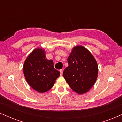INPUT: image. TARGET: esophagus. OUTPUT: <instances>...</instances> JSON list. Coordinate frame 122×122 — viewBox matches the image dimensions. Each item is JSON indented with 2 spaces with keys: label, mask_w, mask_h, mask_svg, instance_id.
Here are the masks:
<instances>
[{
  "label": "esophagus",
  "mask_w": 122,
  "mask_h": 122,
  "mask_svg": "<svg viewBox=\"0 0 122 122\" xmlns=\"http://www.w3.org/2000/svg\"><path fill=\"white\" fill-rule=\"evenodd\" d=\"M60 75H62V73H63V70H62V69L60 70Z\"/></svg>",
  "instance_id": "obj_1"
}]
</instances>
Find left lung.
<instances>
[{
    "label": "left lung",
    "instance_id": "1",
    "mask_svg": "<svg viewBox=\"0 0 122 122\" xmlns=\"http://www.w3.org/2000/svg\"><path fill=\"white\" fill-rule=\"evenodd\" d=\"M69 66L63 76L72 90L82 94L88 92L96 81L98 66L95 58L82 46L73 48L67 58Z\"/></svg>",
    "mask_w": 122,
    "mask_h": 122
}]
</instances>
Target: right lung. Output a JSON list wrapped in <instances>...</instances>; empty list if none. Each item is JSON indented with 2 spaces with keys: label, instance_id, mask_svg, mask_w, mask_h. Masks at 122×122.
Instances as JSON below:
<instances>
[{
  "label": "right lung",
  "instance_id": "1",
  "mask_svg": "<svg viewBox=\"0 0 122 122\" xmlns=\"http://www.w3.org/2000/svg\"><path fill=\"white\" fill-rule=\"evenodd\" d=\"M23 73L29 85L40 92L50 90L60 74L42 48H36L29 55L24 63Z\"/></svg>",
  "mask_w": 122,
  "mask_h": 122
}]
</instances>
